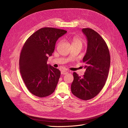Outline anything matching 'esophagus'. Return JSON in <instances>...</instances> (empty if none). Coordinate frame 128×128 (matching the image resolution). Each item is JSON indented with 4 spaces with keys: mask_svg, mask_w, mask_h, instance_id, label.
I'll use <instances>...</instances> for the list:
<instances>
[{
    "mask_svg": "<svg viewBox=\"0 0 128 128\" xmlns=\"http://www.w3.org/2000/svg\"><path fill=\"white\" fill-rule=\"evenodd\" d=\"M68 74V72L66 70H62L61 72V74H63V75H66Z\"/></svg>",
    "mask_w": 128,
    "mask_h": 128,
    "instance_id": "esophagus-1",
    "label": "esophagus"
}]
</instances>
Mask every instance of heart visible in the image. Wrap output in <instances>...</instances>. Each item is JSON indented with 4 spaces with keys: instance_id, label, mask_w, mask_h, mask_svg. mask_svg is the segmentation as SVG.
I'll use <instances>...</instances> for the list:
<instances>
[{
    "instance_id": "b5f03b06",
    "label": "heart",
    "mask_w": 128,
    "mask_h": 128,
    "mask_svg": "<svg viewBox=\"0 0 128 128\" xmlns=\"http://www.w3.org/2000/svg\"><path fill=\"white\" fill-rule=\"evenodd\" d=\"M72 45L76 44H82V40L80 37H79V36H75L72 39Z\"/></svg>"
}]
</instances>
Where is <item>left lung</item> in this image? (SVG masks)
<instances>
[{
    "instance_id": "8db88e82",
    "label": "left lung",
    "mask_w": 128,
    "mask_h": 128,
    "mask_svg": "<svg viewBox=\"0 0 128 128\" xmlns=\"http://www.w3.org/2000/svg\"><path fill=\"white\" fill-rule=\"evenodd\" d=\"M82 31L88 41L86 52L82 61L86 71L82 78L76 72L71 90L76 97L88 100L97 96L104 87L110 65V56L106 43L100 34L90 28Z\"/></svg>"
}]
</instances>
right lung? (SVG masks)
I'll list each match as a JSON object with an SVG mask.
<instances>
[{
	"instance_id": "right-lung-1",
	"label": "right lung",
	"mask_w": 128,
	"mask_h": 128,
	"mask_svg": "<svg viewBox=\"0 0 128 128\" xmlns=\"http://www.w3.org/2000/svg\"><path fill=\"white\" fill-rule=\"evenodd\" d=\"M67 31L42 28L27 40L21 52L19 69L22 79L33 95L40 98L51 95L55 90L60 71L47 64L58 38Z\"/></svg>"
}]
</instances>
